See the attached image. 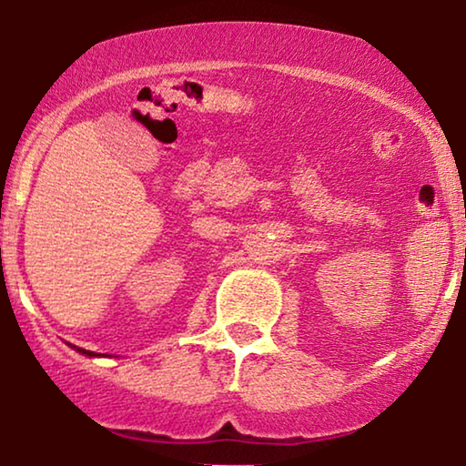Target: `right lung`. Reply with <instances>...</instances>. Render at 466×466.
<instances>
[{
	"label": "right lung",
	"mask_w": 466,
	"mask_h": 466,
	"mask_svg": "<svg viewBox=\"0 0 466 466\" xmlns=\"http://www.w3.org/2000/svg\"><path fill=\"white\" fill-rule=\"evenodd\" d=\"M76 350H79V353L87 357H98V353H94V350H86V349H76Z\"/></svg>",
	"instance_id": "add662e5"
}]
</instances>
